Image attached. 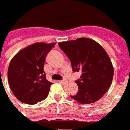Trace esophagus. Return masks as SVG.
Listing matches in <instances>:
<instances>
[{
	"label": "esophagus",
	"mask_w": 130,
	"mask_h": 130,
	"mask_svg": "<svg viewBox=\"0 0 130 130\" xmlns=\"http://www.w3.org/2000/svg\"><path fill=\"white\" fill-rule=\"evenodd\" d=\"M65 81H66L65 80H60V81H59V83L61 84H64L65 83Z\"/></svg>",
	"instance_id": "esophagus-1"
}]
</instances>
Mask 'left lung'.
I'll use <instances>...</instances> for the list:
<instances>
[{
	"mask_svg": "<svg viewBox=\"0 0 130 130\" xmlns=\"http://www.w3.org/2000/svg\"><path fill=\"white\" fill-rule=\"evenodd\" d=\"M58 45L70 60L72 71L82 72L75 81L78 92L70 97L81 104L98 101L109 89L113 78V66L105 50L95 40L85 38Z\"/></svg>",
	"mask_w": 130,
	"mask_h": 130,
	"instance_id": "8db88e82",
	"label": "left lung"
}]
</instances>
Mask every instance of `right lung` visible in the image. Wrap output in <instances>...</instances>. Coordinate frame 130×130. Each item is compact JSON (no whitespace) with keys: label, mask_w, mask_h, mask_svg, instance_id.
<instances>
[{"label":"right lung","mask_w":130,"mask_h":130,"mask_svg":"<svg viewBox=\"0 0 130 130\" xmlns=\"http://www.w3.org/2000/svg\"><path fill=\"white\" fill-rule=\"evenodd\" d=\"M55 43H37L21 50L10 62L8 79L11 90L21 102L35 105L46 98L53 83L43 70L47 53Z\"/></svg>","instance_id":"right-lung-1"}]
</instances>
